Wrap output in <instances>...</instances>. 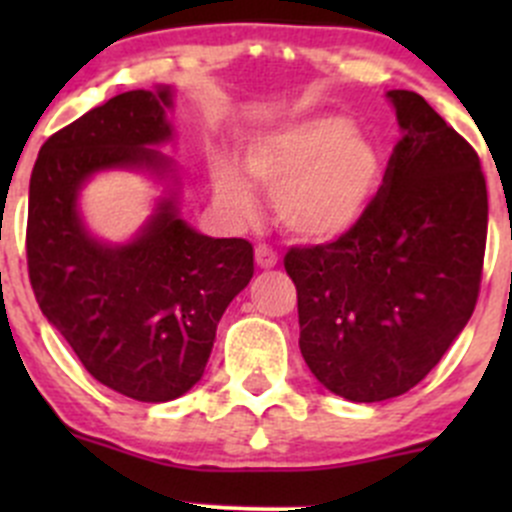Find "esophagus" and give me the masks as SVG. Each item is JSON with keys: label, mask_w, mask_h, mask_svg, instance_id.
I'll return each instance as SVG.
<instances>
[{"label": "esophagus", "mask_w": 512, "mask_h": 512, "mask_svg": "<svg viewBox=\"0 0 512 512\" xmlns=\"http://www.w3.org/2000/svg\"><path fill=\"white\" fill-rule=\"evenodd\" d=\"M255 262L257 267H262V270H272V267L277 265V252L267 245H257Z\"/></svg>", "instance_id": "1"}]
</instances>
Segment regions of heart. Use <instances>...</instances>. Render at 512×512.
I'll return each mask as SVG.
<instances>
[{
	"label": "heart",
	"mask_w": 512,
	"mask_h": 512,
	"mask_svg": "<svg viewBox=\"0 0 512 512\" xmlns=\"http://www.w3.org/2000/svg\"><path fill=\"white\" fill-rule=\"evenodd\" d=\"M242 169L257 188L275 195V213L304 245H334L354 235L384 188V153L342 113H312L265 128L242 143ZM245 174V175H246ZM218 203L250 220L255 193L232 158L210 165Z\"/></svg>",
	"instance_id": "heart-1"
}]
</instances>
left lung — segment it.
<instances>
[{
  "mask_svg": "<svg viewBox=\"0 0 512 512\" xmlns=\"http://www.w3.org/2000/svg\"><path fill=\"white\" fill-rule=\"evenodd\" d=\"M401 141L366 223L292 247L299 352L332 394L374 404L414 389L476 309L488 193L471 146L414 91H386Z\"/></svg>",
  "mask_w": 512,
  "mask_h": 512,
  "instance_id": "1",
  "label": "left lung"
}]
</instances>
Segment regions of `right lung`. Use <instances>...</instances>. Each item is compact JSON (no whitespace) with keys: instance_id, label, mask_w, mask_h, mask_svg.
<instances>
[{"instance_id":"add662e5","label":"right lung","mask_w":512,"mask_h":512,"mask_svg":"<svg viewBox=\"0 0 512 512\" xmlns=\"http://www.w3.org/2000/svg\"><path fill=\"white\" fill-rule=\"evenodd\" d=\"M173 86L126 91L41 146L29 180L27 260L41 314L96 381L136 401H173L203 379L227 304L252 280V245L210 237L180 213L183 175L158 148L175 138ZM161 185L152 215L123 243L80 210L101 172Z\"/></svg>"}]
</instances>
